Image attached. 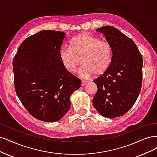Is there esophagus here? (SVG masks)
I'll return each instance as SVG.
<instances>
[{
    "label": "esophagus",
    "instance_id": "1",
    "mask_svg": "<svg viewBox=\"0 0 157 157\" xmlns=\"http://www.w3.org/2000/svg\"><path fill=\"white\" fill-rule=\"evenodd\" d=\"M86 83H87V82H84V81H82V87H83V86H85Z\"/></svg>",
    "mask_w": 157,
    "mask_h": 157
}]
</instances>
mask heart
Listing matches in <instances>:
<instances>
[{"label":"heart","mask_w":157,"mask_h":157,"mask_svg":"<svg viewBox=\"0 0 157 157\" xmlns=\"http://www.w3.org/2000/svg\"><path fill=\"white\" fill-rule=\"evenodd\" d=\"M59 57L64 69L74 73L81 64L80 75L89 78L94 74L98 77L110 67L113 60V49L111 44L88 33H82L74 38L69 48L60 50Z\"/></svg>","instance_id":"b5f03b06"}]
</instances>
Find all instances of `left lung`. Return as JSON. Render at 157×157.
Returning a JSON list of instances; mask_svg holds the SVG:
<instances>
[{"instance_id":"1","label":"left lung","mask_w":157,"mask_h":157,"mask_svg":"<svg viewBox=\"0 0 157 157\" xmlns=\"http://www.w3.org/2000/svg\"><path fill=\"white\" fill-rule=\"evenodd\" d=\"M102 33L112 47L113 60L109 69L94 80L97 92L94 108L103 117L113 119L126 113L132 107L142 84L143 59L137 45L112 26H104Z\"/></svg>"}]
</instances>
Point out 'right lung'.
<instances>
[{
	"mask_svg": "<svg viewBox=\"0 0 157 157\" xmlns=\"http://www.w3.org/2000/svg\"><path fill=\"white\" fill-rule=\"evenodd\" d=\"M65 33L44 30L19 45L13 60L14 85L24 107L45 122L63 118L81 81L64 69L59 57Z\"/></svg>",
	"mask_w": 157,
	"mask_h": 157,
	"instance_id": "obj_1",
	"label": "right lung"
}]
</instances>
